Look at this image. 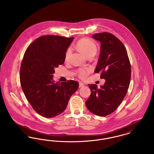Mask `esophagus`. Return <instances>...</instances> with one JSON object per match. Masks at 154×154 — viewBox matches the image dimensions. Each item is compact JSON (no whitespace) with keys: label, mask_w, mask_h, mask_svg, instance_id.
<instances>
[{"label":"esophagus","mask_w":154,"mask_h":154,"mask_svg":"<svg viewBox=\"0 0 154 154\" xmlns=\"http://www.w3.org/2000/svg\"><path fill=\"white\" fill-rule=\"evenodd\" d=\"M84 84L83 83H82V82H80V83H79V87H80V88H81V87H84Z\"/></svg>","instance_id":"esophagus-1"}]
</instances>
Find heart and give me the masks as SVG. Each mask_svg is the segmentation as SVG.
Returning <instances> with one entry per match:
<instances>
[{"instance_id":"1","label":"heart","mask_w":154,"mask_h":154,"mask_svg":"<svg viewBox=\"0 0 154 154\" xmlns=\"http://www.w3.org/2000/svg\"><path fill=\"white\" fill-rule=\"evenodd\" d=\"M77 48L85 54L87 57L96 54L97 51V47L96 44L91 40L87 38H82L79 40L76 44ZM72 52V47H69L65 54V60H68ZM90 69L88 68H81L77 71V74L79 77L81 79L85 78L90 73Z\"/></svg>"}]
</instances>
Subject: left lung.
<instances>
[{
	"mask_svg": "<svg viewBox=\"0 0 154 154\" xmlns=\"http://www.w3.org/2000/svg\"><path fill=\"white\" fill-rule=\"evenodd\" d=\"M100 42V53L95 73L106 81L100 88L88 84L91 94L85 104L92 113L104 117L113 112L124 99L129 87L131 66L124 45L111 33L92 35Z\"/></svg>",
	"mask_w": 154,
	"mask_h": 154,
	"instance_id": "obj_1",
	"label": "left lung"
}]
</instances>
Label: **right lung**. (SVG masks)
Returning <instances> with one entry per match:
<instances>
[{"label":"right lung","instance_id":"add662e5","mask_svg":"<svg viewBox=\"0 0 154 154\" xmlns=\"http://www.w3.org/2000/svg\"><path fill=\"white\" fill-rule=\"evenodd\" d=\"M73 38L40 37L24 54L20 70L22 91L32 108L44 117H54L63 112L79 88L75 81L58 83L53 80L54 69L64 63L66 51Z\"/></svg>","mask_w":154,"mask_h":154}]
</instances>
